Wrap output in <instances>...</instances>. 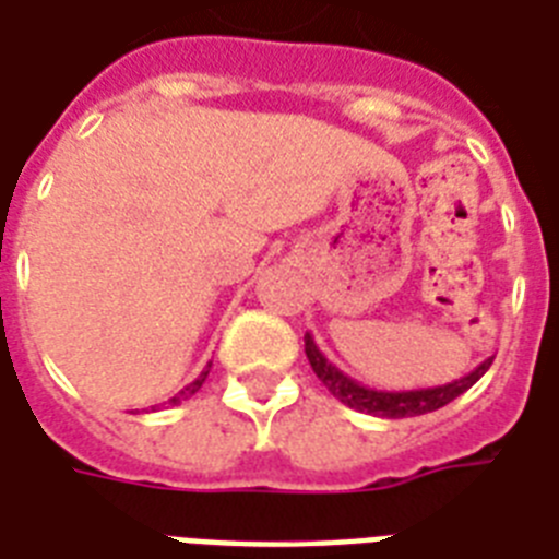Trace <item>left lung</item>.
Here are the masks:
<instances>
[{
  "mask_svg": "<svg viewBox=\"0 0 559 559\" xmlns=\"http://www.w3.org/2000/svg\"><path fill=\"white\" fill-rule=\"evenodd\" d=\"M305 354L310 359V366H313L316 377L322 380V385L331 391L333 397L345 403V406L357 408L362 415H373V417H391V420H397V417H415V415H426V412H435V408L447 406L455 397H461L464 391L473 389L485 371L490 368L493 357L485 359L481 366H476L469 373H464L461 380L443 382V385H429V389H406V391H380V389H368L362 382H357L354 377H348L345 371L333 366L331 359L324 357L316 340L310 333H305Z\"/></svg>",
  "mask_w": 559,
  "mask_h": 559,
  "instance_id": "8db88e82",
  "label": "left lung"
}]
</instances>
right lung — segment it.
<instances>
[{
    "label": "right lung",
    "mask_w": 559,
    "mask_h": 559,
    "mask_svg": "<svg viewBox=\"0 0 559 559\" xmlns=\"http://www.w3.org/2000/svg\"><path fill=\"white\" fill-rule=\"evenodd\" d=\"M209 371H211V362H209V366H205V368H202V371H200V377H197V380H193V382H188L186 389L179 391L177 397H170V400H168L170 406H177V403H182V400L193 397V394H197V391L202 389V382H205V377H209Z\"/></svg>",
    "instance_id": "add662e5"
}]
</instances>
